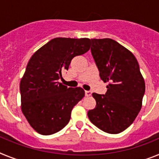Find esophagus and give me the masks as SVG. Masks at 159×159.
<instances>
[{
    "instance_id": "1",
    "label": "esophagus",
    "mask_w": 159,
    "mask_h": 159,
    "mask_svg": "<svg viewBox=\"0 0 159 159\" xmlns=\"http://www.w3.org/2000/svg\"><path fill=\"white\" fill-rule=\"evenodd\" d=\"M85 94L86 97H89L91 94H92V92H91V91L86 90V91H85Z\"/></svg>"
}]
</instances>
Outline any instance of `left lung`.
<instances>
[{
    "mask_svg": "<svg viewBox=\"0 0 159 159\" xmlns=\"http://www.w3.org/2000/svg\"><path fill=\"white\" fill-rule=\"evenodd\" d=\"M91 53L101 79L109 85L105 94H92L97 104L88 111V117L104 132L121 133L133 123L142 108L144 79L137 59L117 41L91 39Z\"/></svg>",
    "mask_w": 159,
    "mask_h": 159,
    "instance_id": "left-lung-1",
    "label": "left lung"
}]
</instances>
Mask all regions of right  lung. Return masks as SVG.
I'll return each instance as SVG.
<instances>
[{
	"label": "right lung",
	"mask_w": 159,
	"mask_h": 159,
	"mask_svg": "<svg viewBox=\"0 0 159 159\" xmlns=\"http://www.w3.org/2000/svg\"><path fill=\"white\" fill-rule=\"evenodd\" d=\"M89 48V38H57L31 57L20 83L21 110L41 134H53L63 129L74 106L85 96L83 89L67 87L58 81L72 59Z\"/></svg>",
	"instance_id": "1"
}]
</instances>
